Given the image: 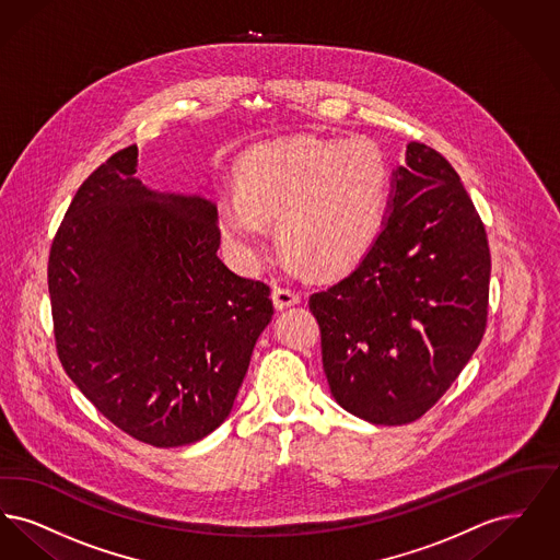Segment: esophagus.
<instances>
[{"mask_svg": "<svg viewBox=\"0 0 560 560\" xmlns=\"http://www.w3.org/2000/svg\"><path fill=\"white\" fill-rule=\"evenodd\" d=\"M298 300H300L298 293L290 290V288H275V290H272V304H275V308H279V311L298 304Z\"/></svg>", "mask_w": 560, "mask_h": 560, "instance_id": "esophagus-1", "label": "esophagus"}]
</instances>
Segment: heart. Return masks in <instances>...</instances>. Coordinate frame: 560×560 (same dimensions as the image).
<instances>
[{
	"instance_id": "1",
	"label": "heart",
	"mask_w": 560,
	"mask_h": 560,
	"mask_svg": "<svg viewBox=\"0 0 560 560\" xmlns=\"http://www.w3.org/2000/svg\"><path fill=\"white\" fill-rule=\"evenodd\" d=\"M386 197L388 165L375 142L304 133L241 158L237 192L218 199V222L241 267L262 262L265 222L277 220V240L293 265L338 275L372 249Z\"/></svg>"
}]
</instances>
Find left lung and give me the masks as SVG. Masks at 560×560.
Masks as SVG:
<instances>
[{
  "label": "left lung",
  "instance_id": "left-lung-1",
  "mask_svg": "<svg viewBox=\"0 0 560 560\" xmlns=\"http://www.w3.org/2000/svg\"><path fill=\"white\" fill-rule=\"evenodd\" d=\"M368 256L311 295L329 390L372 424L416 422L482 340L491 254L452 163L409 142Z\"/></svg>",
  "mask_w": 560,
  "mask_h": 560
}]
</instances>
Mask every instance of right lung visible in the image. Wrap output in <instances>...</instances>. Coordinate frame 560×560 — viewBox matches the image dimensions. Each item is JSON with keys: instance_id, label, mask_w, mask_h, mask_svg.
I'll return each mask as SVG.
<instances>
[{"instance_id": "1", "label": "right lung", "mask_w": 560, "mask_h": 560, "mask_svg": "<svg viewBox=\"0 0 560 560\" xmlns=\"http://www.w3.org/2000/svg\"><path fill=\"white\" fill-rule=\"evenodd\" d=\"M138 147L78 188L50 247L56 352L108 422L153 447L190 445L233 409L272 317L270 288L218 258V210L133 174Z\"/></svg>"}]
</instances>
